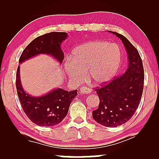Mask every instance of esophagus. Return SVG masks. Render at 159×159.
Masks as SVG:
<instances>
[{
    "mask_svg": "<svg viewBox=\"0 0 159 159\" xmlns=\"http://www.w3.org/2000/svg\"><path fill=\"white\" fill-rule=\"evenodd\" d=\"M80 92L81 93H90L91 92V90L89 88H87V87H81L80 89Z\"/></svg>",
    "mask_w": 159,
    "mask_h": 159,
    "instance_id": "esophagus-1",
    "label": "esophagus"
}]
</instances>
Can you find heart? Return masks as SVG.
<instances>
[{
	"label": "heart",
	"instance_id": "heart-1",
	"mask_svg": "<svg viewBox=\"0 0 159 159\" xmlns=\"http://www.w3.org/2000/svg\"><path fill=\"white\" fill-rule=\"evenodd\" d=\"M122 61V50L116 43L102 40L90 41L78 46L71 57L66 58L64 70L70 80L79 84L84 80L85 71L95 84H103L113 79Z\"/></svg>",
	"mask_w": 159,
	"mask_h": 159
}]
</instances>
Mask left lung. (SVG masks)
Masks as SVG:
<instances>
[{"label": "left lung", "mask_w": 159, "mask_h": 159, "mask_svg": "<svg viewBox=\"0 0 159 159\" xmlns=\"http://www.w3.org/2000/svg\"><path fill=\"white\" fill-rule=\"evenodd\" d=\"M122 40L128 58L123 75L97 89L99 107L93 111V120L105 127H117L131 119L141 99L144 82L142 60L135 47L123 35L109 31Z\"/></svg>", "instance_id": "8db88e82"}]
</instances>
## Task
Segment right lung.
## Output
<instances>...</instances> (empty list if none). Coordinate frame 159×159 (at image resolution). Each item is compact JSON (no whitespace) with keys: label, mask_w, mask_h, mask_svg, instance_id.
<instances>
[{"label":"right lung","mask_w":159,"mask_h":159,"mask_svg":"<svg viewBox=\"0 0 159 159\" xmlns=\"http://www.w3.org/2000/svg\"><path fill=\"white\" fill-rule=\"evenodd\" d=\"M68 38L66 32H50L34 39L24 49L19 58V64L38 55H48L61 64L64 53L61 44ZM17 93L26 115L39 126L50 127L59 124L68 114L70 103L77 96V90L68 91L53 89L40 97L30 95L24 91L21 82L20 66H18L16 80Z\"/></svg>","instance_id":"obj_1"}]
</instances>
